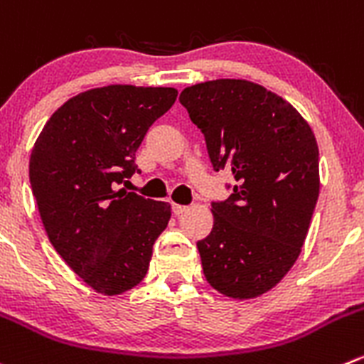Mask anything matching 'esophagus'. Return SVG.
Segmentation results:
<instances>
[{"mask_svg":"<svg viewBox=\"0 0 364 364\" xmlns=\"http://www.w3.org/2000/svg\"><path fill=\"white\" fill-rule=\"evenodd\" d=\"M188 210V206H183V204H172V211H174V215H181V213H185V211Z\"/></svg>","mask_w":364,"mask_h":364,"instance_id":"1","label":"esophagus"}]
</instances>
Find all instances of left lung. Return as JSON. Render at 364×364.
<instances>
[{"label": "left lung", "instance_id": "left-lung-1", "mask_svg": "<svg viewBox=\"0 0 364 364\" xmlns=\"http://www.w3.org/2000/svg\"><path fill=\"white\" fill-rule=\"evenodd\" d=\"M203 132L215 171L232 172L213 229L197 242L204 277L220 294L252 299L276 287L301 254L320 192L318 146L288 101L245 80H215L179 96Z\"/></svg>", "mask_w": 364, "mask_h": 364}]
</instances>
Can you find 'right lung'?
Here are the masks:
<instances>
[{"instance_id":"obj_1","label":"right lung","mask_w":364,"mask_h":364,"mask_svg":"<svg viewBox=\"0 0 364 364\" xmlns=\"http://www.w3.org/2000/svg\"><path fill=\"white\" fill-rule=\"evenodd\" d=\"M171 87L108 85L63 103L30 158L31 192L49 242L94 290L140 283L171 204L126 192L147 129L174 105Z\"/></svg>"}]
</instances>
